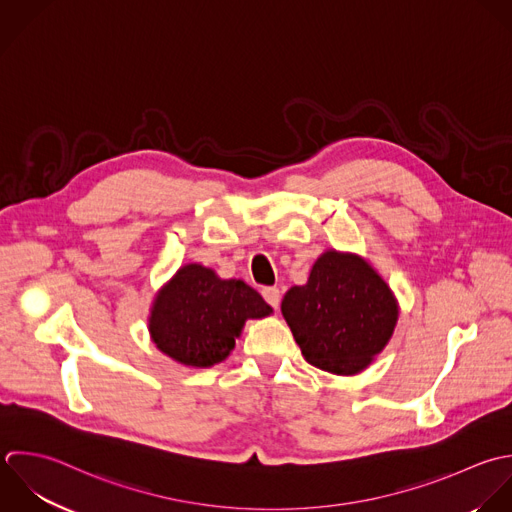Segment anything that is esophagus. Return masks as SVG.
I'll use <instances>...</instances> for the list:
<instances>
[{"mask_svg":"<svg viewBox=\"0 0 512 512\" xmlns=\"http://www.w3.org/2000/svg\"><path fill=\"white\" fill-rule=\"evenodd\" d=\"M261 293H263L265 301H267L273 309L279 307V301H281V291H279V287H265Z\"/></svg>","mask_w":512,"mask_h":512,"instance_id":"34e87169","label":"esophagus"}]
</instances>
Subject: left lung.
I'll list each match as a JSON object with an SVG mask.
<instances>
[{"mask_svg":"<svg viewBox=\"0 0 512 512\" xmlns=\"http://www.w3.org/2000/svg\"><path fill=\"white\" fill-rule=\"evenodd\" d=\"M399 301L379 271L357 253L327 249L305 285L291 287L281 313L307 363L357 375L389 345Z\"/></svg>","mask_w":512,"mask_h":512,"instance_id":"1","label":"left lung"}]
</instances>
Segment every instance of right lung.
<instances>
[{
    "label": "right lung",
    "mask_w": 512,
    "mask_h": 512,
    "mask_svg": "<svg viewBox=\"0 0 512 512\" xmlns=\"http://www.w3.org/2000/svg\"><path fill=\"white\" fill-rule=\"evenodd\" d=\"M273 309L243 279H221L187 263L155 293L147 329L155 347L189 369H207L229 357L247 319Z\"/></svg>",
    "instance_id": "obj_1"
}]
</instances>
